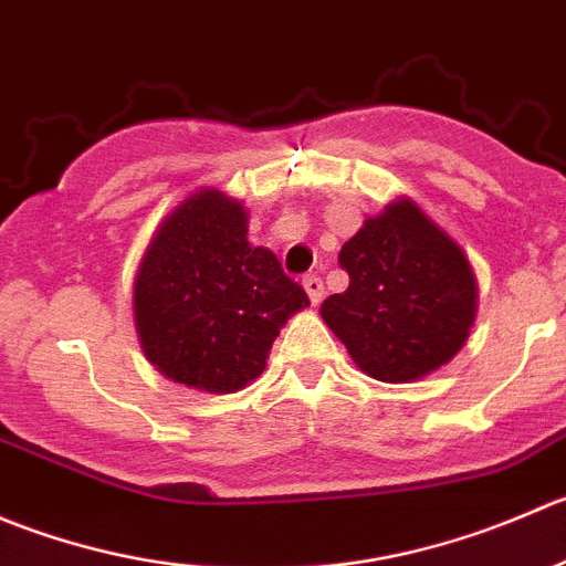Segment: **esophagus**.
Returning a JSON list of instances; mask_svg holds the SVG:
<instances>
[{
	"label": "esophagus",
	"instance_id": "esophagus-1",
	"mask_svg": "<svg viewBox=\"0 0 566 566\" xmlns=\"http://www.w3.org/2000/svg\"><path fill=\"white\" fill-rule=\"evenodd\" d=\"M302 285H305V291H307V296H311L313 305H318V302H322V296H324L322 277H318V275H305V281H302Z\"/></svg>",
	"mask_w": 566,
	"mask_h": 566
}]
</instances>
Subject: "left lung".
Listing matches in <instances>:
<instances>
[{
  "label": "left lung",
  "instance_id": "left-lung-1",
  "mask_svg": "<svg viewBox=\"0 0 566 566\" xmlns=\"http://www.w3.org/2000/svg\"><path fill=\"white\" fill-rule=\"evenodd\" d=\"M344 294L322 318L352 360L382 382H412L449 363L475 316V277L462 250L410 200L390 203L340 248Z\"/></svg>",
  "mask_w": 566,
  "mask_h": 566
}]
</instances>
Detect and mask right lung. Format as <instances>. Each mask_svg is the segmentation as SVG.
Here are the masks:
<instances>
[{"mask_svg":"<svg viewBox=\"0 0 566 566\" xmlns=\"http://www.w3.org/2000/svg\"><path fill=\"white\" fill-rule=\"evenodd\" d=\"M311 305L275 253L250 248L242 203L217 189L178 206L145 250L134 318L165 377L233 394L266 366L291 313Z\"/></svg>","mask_w":566,"mask_h":566,"instance_id":"obj_1","label":"right lung"}]
</instances>
